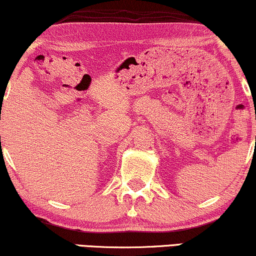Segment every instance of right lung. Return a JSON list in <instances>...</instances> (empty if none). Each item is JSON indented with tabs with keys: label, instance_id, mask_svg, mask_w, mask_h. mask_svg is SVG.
Instances as JSON below:
<instances>
[{
	"label": "right lung",
	"instance_id": "1",
	"mask_svg": "<svg viewBox=\"0 0 256 256\" xmlns=\"http://www.w3.org/2000/svg\"><path fill=\"white\" fill-rule=\"evenodd\" d=\"M1 110H2V108H1Z\"/></svg>",
	"mask_w": 256,
	"mask_h": 256
}]
</instances>
